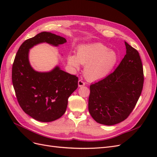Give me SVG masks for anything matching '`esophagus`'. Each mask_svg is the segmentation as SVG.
<instances>
[{
	"mask_svg": "<svg viewBox=\"0 0 157 157\" xmlns=\"http://www.w3.org/2000/svg\"><path fill=\"white\" fill-rule=\"evenodd\" d=\"M78 85L79 87L84 86L85 85V82L83 81L82 79H79L78 81Z\"/></svg>",
	"mask_w": 157,
	"mask_h": 157,
	"instance_id": "34e87169",
	"label": "esophagus"
}]
</instances>
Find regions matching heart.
Returning <instances> with one entry per match:
<instances>
[{
	"instance_id": "1",
	"label": "heart",
	"mask_w": 157,
	"mask_h": 157,
	"mask_svg": "<svg viewBox=\"0 0 157 157\" xmlns=\"http://www.w3.org/2000/svg\"><path fill=\"white\" fill-rule=\"evenodd\" d=\"M118 56L101 43H94L80 46L77 56L69 55L67 62L75 70L80 69V64L85 65L84 73L90 80L105 78L115 67Z\"/></svg>"
}]
</instances>
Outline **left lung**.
<instances>
[{"label":"left lung","instance_id":"left-lung-1","mask_svg":"<svg viewBox=\"0 0 157 157\" xmlns=\"http://www.w3.org/2000/svg\"><path fill=\"white\" fill-rule=\"evenodd\" d=\"M124 42L126 54L115 71L90 85L88 110L99 124L111 126L126 119L143 89L144 70L140 54Z\"/></svg>","mask_w":157,"mask_h":157}]
</instances>
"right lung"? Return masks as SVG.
Instances as JSON below:
<instances>
[{
  "label": "right lung",
  "mask_w": 157,
  "mask_h": 157,
  "mask_svg": "<svg viewBox=\"0 0 157 157\" xmlns=\"http://www.w3.org/2000/svg\"><path fill=\"white\" fill-rule=\"evenodd\" d=\"M65 38L42 32L23 42L12 65V78L17 101L28 115L40 122H52L65 113L68 98L78 88V77L61 70L59 66L49 72H38L29 61V49L46 42L58 46Z\"/></svg>",
  "instance_id": "1"
}]
</instances>
